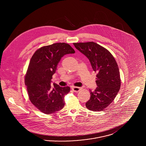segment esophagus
Masks as SVG:
<instances>
[{
	"label": "esophagus",
	"instance_id": "34e87169",
	"mask_svg": "<svg viewBox=\"0 0 146 146\" xmlns=\"http://www.w3.org/2000/svg\"><path fill=\"white\" fill-rule=\"evenodd\" d=\"M72 90L74 92H79V91L82 90V88H79V87L73 86V87L72 88Z\"/></svg>",
	"mask_w": 146,
	"mask_h": 146
}]
</instances>
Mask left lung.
<instances>
[{
	"mask_svg": "<svg viewBox=\"0 0 146 146\" xmlns=\"http://www.w3.org/2000/svg\"><path fill=\"white\" fill-rule=\"evenodd\" d=\"M77 50L89 60L93 70L97 72V87L90 91L86 108L92 111H102L111 104L120 88L121 80L117 63L111 53L96 42L73 43Z\"/></svg>",
	"mask_w": 146,
	"mask_h": 146,
	"instance_id": "8db88e82",
	"label": "left lung"
}]
</instances>
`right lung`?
I'll use <instances>...</instances> for the list:
<instances>
[{"label": "right lung", "instance_id": "1", "mask_svg": "<svg viewBox=\"0 0 146 146\" xmlns=\"http://www.w3.org/2000/svg\"><path fill=\"white\" fill-rule=\"evenodd\" d=\"M74 52L69 44L57 42L42 46L32 56L25 83L29 100L40 111L51 114L63 108L64 98L70 92V88L61 87L55 83L51 85V80L61 57Z\"/></svg>", "mask_w": 146, "mask_h": 146}]
</instances>
